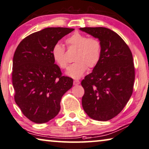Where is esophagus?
<instances>
[{"instance_id": "obj_1", "label": "esophagus", "mask_w": 149, "mask_h": 149, "mask_svg": "<svg viewBox=\"0 0 149 149\" xmlns=\"http://www.w3.org/2000/svg\"><path fill=\"white\" fill-rule=\"evenodd\" d=\"M80 84V81H79V80H74V85H75V86L78 85V84Z\"/></svg>"}]
</instances>
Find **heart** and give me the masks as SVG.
<instances>
[{"label": "heart", "instance_id": "obj_1", "mask_svg": "<svg viewBox=\"0 0 149 149\" xmlns=\"http://www.w3.org/2000/svg\"><path fill=\"white\" fill-rule=\"evenodd\" d=\"M65 43L69 48L77 49L74 63L69 67L66 74L74 79L82 76L88 67L93 68L98 63L102 54V45L99 40L95 37L79 32H75L66 39ZM51 54L53 60L58 67L65 69L68 67L65 49L60 43H56L52 48Z\"/></svg>", "mask_w": 149, "mask_h": 149}]
</instances>
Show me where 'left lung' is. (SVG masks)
Here are the masks:
<instances>
[{
  "label": "left lung",
  "instance_id": "8db88e82",
  "mask_svg": "<svg viewBox=\"0 0 149 149\" xmlns=\"http://www.w3.org/2000/svg\"><path fill=\"white\" fill-rule=\"evenodd\" d=\"M79 30L98 38L102 45L99 62L81 81L83 109L95 120L108 121L122 111L132 94L135 79L132 54L124 40L110 29Z\"/></svg>",
  "mask_w": 149,
  "mask_h": 149
}]
</instances>
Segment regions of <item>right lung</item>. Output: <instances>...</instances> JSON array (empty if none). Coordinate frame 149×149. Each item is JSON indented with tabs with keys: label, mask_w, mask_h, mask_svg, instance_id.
Here are the masks:
<instances>
[{
	"label": "right lung",
	"mask_w": 149,
	"mask_h": 149,
	"mask_svg": "<svg viewBox=\"0 0 149 149\" xmlns=\"http://www.w3.org/2000/svg\"><path fill=\"white\" fill-rule=\"evenodd\" d=\"M74 29L47 28L25 38L13 60L15 101L30 121L44 123L59 112L63 95L73 86V79L63 76L51 54L52 48Z\"/></svg>",
	"instance_id": "1"
}]
</instances>
